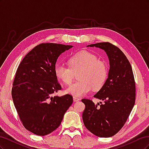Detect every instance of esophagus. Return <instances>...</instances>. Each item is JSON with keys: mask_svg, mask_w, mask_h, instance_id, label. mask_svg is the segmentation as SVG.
<instances>
[{"mask_svg": "<svg viewBox=\"0 0 149 149\" xmlns=\"http://www.w3.org/2000/svg\"><path fill=\"white\" fill-rule=\"evenodd\" d=\"M73 101H74V102H78L79 101H80V99L78 98V97H77L74 96V97H73Z\"/></svg>", "mask_w": 149, "mask_h": 149, "instance_id": "34e87169", "label": "esophagus"}]
</instances>
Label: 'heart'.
<instances>
[{
    "label": "heart",
    "instance_id": "obj_1",
    "mask_svg": "<svg viewBox=\"0 0 149 149\" xmlns=\"http://www.w3.org/2000/svg\"><path fill=\"white\" fill-rule=\"evenodd\" d=\"M69 66L58 63L55 66L56 77L65 84H70L78 74V81L69 87L65 92L74 96H82L88 93L92 88L100 89L104 84L107 76V68L104 62L98 60L97 57L87 52L78 53L68 60Z\"/></svg>",
    "mask_w": 149,
    "mask_h": 149
}]
</instances>
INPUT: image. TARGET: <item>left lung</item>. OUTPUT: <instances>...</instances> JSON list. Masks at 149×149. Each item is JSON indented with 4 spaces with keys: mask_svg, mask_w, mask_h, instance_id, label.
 I'll return each instance as SVG.
<instances>
[{
    "mask_svg": "<svg viewBox=\"0 0 149 149\" xmlns=\"http://www.w3.org/2000/svg\"><path fill=\"white\" fill-rule=\"evenodd\" d=\"M103 49L109 61L106 81L95 95L104 101L100 105L83 99V120L85 127L95 136L109 137L123 127L135 104L136 86L132 66L120 49L110 43L91 44L87 47Z\"/></svg>",
    "mask_w": 149,
    "mask_h": 149,
    "instance_id": "left-lung-1",
    "label": "left lung"
}]
</instances>
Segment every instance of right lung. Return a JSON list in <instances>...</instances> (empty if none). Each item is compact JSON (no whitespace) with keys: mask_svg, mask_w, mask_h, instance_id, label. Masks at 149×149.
<instances>
[{"mask_svg":"<svg viewBox=\"0 0 149 149\" xmlns=\"http://www.w3.org/2000/svg\"><path fill=\"white\" fill-rule=\"evenodd\" d=\"M73 47L42 43L26 54L17 70L12 89L15 109L25 129L44 136L56 130L73 103L70 94L53 96L60 90L55 73L56 61Z\"/></svg>","mask_w":149,"mask_h":149,"instance_id":"add662e5","label":"right lung"}]
</instances>
